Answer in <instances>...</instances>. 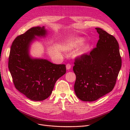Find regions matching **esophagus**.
<instances>
[{"label":"esophagus","instance_id":"obj_1","mask_svg":"<svg viewBox=\"0 0 130 130\" xmlns=\"http://www.w3.org/2000/svg\"><path fill=\"white\" fill-rule=\"evenodd\" d=\"M70 68H71V65H70V64H67L66 65V69L67 70L70 69Z\"/></svg>","mask_w":130,"mask_h":130}]
</instances>
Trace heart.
Returning <instances> with one entry per match:
<instances>
[{
  "mask_svg": "<svg viewBox=\"0 0 130 130\" xmlns=\"http://www.w3.org/2000/svg\"><path fill=\"white\" fill-rule=\"evenodd\" d=\"M84 42V38L81 37L74 38L68 41L67 45L69 49L73 50L79 47L74 53V55L75 57H81L88 53L90 49V44L86 43L82 45Z\"/></svg>",
  "mask_w": 130,
  "mask_h": 130,
  "instance_id": "obj_1",
  "label": "heart"
}]
</instances>
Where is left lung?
Wrapping results in <instances>:
<instances>
[{
    "label": "left lung",
    "instance_id": "left-lung-1",
    "mask_svg": "<svg viewBox=\"0 0 130 130\" xmlns=\"http://www.w3.org/2000/svg\"><path fill=\"white\" fill-rule=\"evenodd\" d=\"M96 47L89 54L75 59L74 90L84 101H93L111 92L121 67L119 46L116 38L100 28Z\"/></svg>",
    "mask_w": 130,
    "mask_h": 130
}]
</instances>
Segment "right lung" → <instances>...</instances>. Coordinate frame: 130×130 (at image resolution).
Returning a JSON list of instances; mask_svg holds the SVG:
<instances>
[{"instance_id": "obj_1", "label": "right lung", "mask_w": 130, "mask_h": 130, "mask_svg": "<svg viewBox=\"0 0 130 130\" xmlns=\"http://www.w3.org/2000/svg\"><path fill=\"white\" fill-rule=\"evenodd\" d=\"M45 26L31 27L15 38L9 58V69L15 88L31 100L42 101L52 93L55 84L66 73L65 64L30 56L32 43L36 37L48 35Z\"/></svg>"}]
</instances>
